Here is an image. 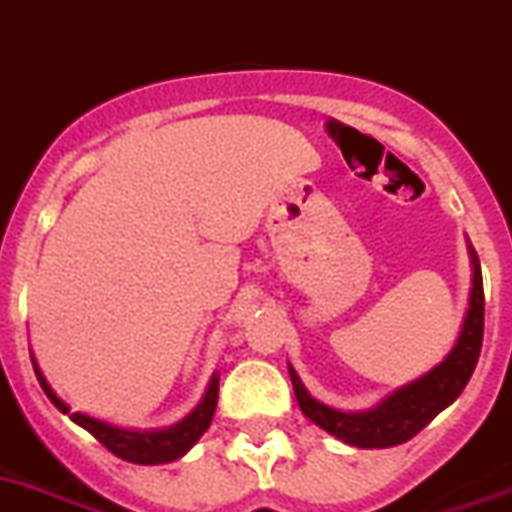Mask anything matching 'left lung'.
Returning <instances> with one entry per match:
<instances>
[{"label": "left lung", "mask_w": 512, "mask_h": 512, "mask_svg": "<svg viewBox=\"0 0 512 512\" xmlns=\"http://www.w3.org/2000/svg\"><path fill=\"white\" fill-rule=\"evenodd\" d=\"M471 263H474V289H471L466 322H463L461 338L455 343V349L440 367L432 369L422 380H416L414 385L401 388L398 393L385 398L377 409L364 411V414H343V411L322 406L307 393L302 380L289 367L296 401H299L304 416L356 448H390V445H401L419 435L445 406H450L463 393L466 382L474 375L479 354H482L484 283L474 249H471Z\"/></svg>", "instance_id": "obj_1"}]
</instances>
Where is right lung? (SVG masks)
<instances>
[{
  "label": "right lung",
  "instance_id": "1",
  "mask_svg": "<svg viewBox=\"0 0 512 512\" xmlns=\"http://www.w3.org/2000/svg\"><path fill=\"white\" fill-rule=\"evenodd\" d=\"M36 367V364H33ZM36 377L41 382V388L44 393L49 395V401L57 406L59 411L64 414H70V409L59 401L54 390L46 385L44 375H41V369L36 367ZM216 403H218V377H213L210 382L208 393H205L203 403L192 411L184 422H179L176 427L171 429H163V432H130V429H117V427H109V424L96 422V419H90V416L83 414H70V419L75 424H80L83 429H88L90 435L96 437L101 442L103 448L111 450V453L122 458V461H130V463H169L179 455H184L187 450L200 440L205 429L210 427V419L216 414Z\"/></svg>",
  "mask_w": 512,
  "mask_h": 512
}]
</instances>
